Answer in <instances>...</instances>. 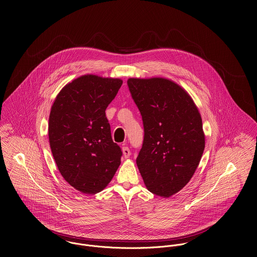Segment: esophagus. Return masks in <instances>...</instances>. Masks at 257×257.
Wrapping results in <instances>:
<instances>
[{"label": "esophagus", "instance_id": "obj_1", "mask_svg": "<svg viewBox=\"0 0 257 257\" xmlns=\"http://www.w3.org/2000/svg\"><path fill=\"white\" fill-rule=\"evenodd\" d=\"M122 153H123V156H124L125 158H128V157L131 156V150H130V148L127 147H122Z\"/></svg>", "mask_w": 257, "mask_h": 257}]
</instances>
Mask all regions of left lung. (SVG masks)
I'll return each instance as SVG.
<instances>
[{
    "instance_id": "8db88e82",
    "label": "left lung",
    "mask_w": 257,
    "mask_h": 257,
    "mask_svg": "<svg viewBox=\"0 0 257 257\" xmlns=\"http://www.w3.org/2000/svg\"><path fill=\"white\" fill-rule=\"evenodd\" d=\"M145 138L137 164L147 189L164 198L194 175L205 149L201 114L189 94L165 78H130Z\"/></svg>"
}]
</instances>
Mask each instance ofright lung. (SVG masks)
<instances>
[{"instance_id": "right-lung-1", "label": "right lung", "mask_w": 257, "mask_h": 257, "mask_svg": "<svg viewBox=\"0 0 257 257\" xmlns=\"http://www.w3.org/2000/svg\"><path fill=\"white\" fill-rule=\"evenodd\" d=\"M122 80L83 75L59 92L51 107L48 137L62 177L84 194L101 192L120 164L105 110Z\"/></svg>"}]
</instances>
